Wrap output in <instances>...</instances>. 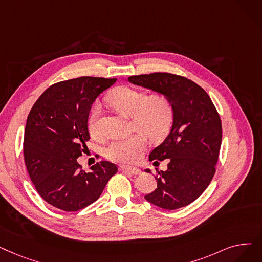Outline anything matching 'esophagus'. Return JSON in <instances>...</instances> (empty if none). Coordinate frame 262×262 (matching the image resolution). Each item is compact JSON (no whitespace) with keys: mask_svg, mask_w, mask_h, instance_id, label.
Returning a JSON list of instances; mask_svg holds the SVG:
<instances>
[{"mask_svg":"<svg viewBox=\"0 0 262 262\" xmlns=\"http://www.w3.org/2000/svg\"><path fill=\"white\" fill-rule=\"evenodd\" d=\"M120 170L122 172H126L130 174H139L140 170L136 167H129V166H120Z\"/></svg>","mask_w":262,"mask_h":262,"instance_id":"obj_1","label":"esophagus"}]
</instances>
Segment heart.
<instances>
[{
	"label": "heart",
	"mask_w": 262,
	"mask_h": 262,
	"mask_svg": "<svg viewBox=\"0 0 262 262\" xmlns=\"http://www.w3.org/2000/svg\"><path fill=\"white\" fill-rule=\"evenodd\" d=\"M107 103L113 109L130 117L133 128L141 132L135 133L127 138L111 141L105 151L106 156L111 161L135 162L145 147V135L152 141H161L172 126L173 106L166 95L155 94L147 97L142 91L119 86L107 96ZM98 117L99 107L95 106L89 119V129L93 135L98 133Z\"/></svg>",
	"instance_id": "b5f03b06"
}]
</instances>
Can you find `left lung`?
Returning a JSON list of instances; mask_svg holds the SVG:
<instances>
[{"instance_id":"obj_1","label":"left lung","mask_w":262,"mask_h":262,"mask_svg":"<svg viewBox=\"0 0 262 262\" xmlns=\"http://www.w3.org/2000/svg\"><path fill=\"white\" fill-rule=\"evenodd\" d=\"M128 81L166 95L174 111L171 129L149 155L154 163L167 161V170L157 171V188L144 198L165 210L186 207L214 177L222 144L219 113L206 91L185 77L154 73L128 77Z\"/></svg>"}]
</instances>
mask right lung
Instances as JSON below:
<instances>
[{
	"instance_id": "add662e5",
	"label": "right lung",
	"mask_w": 262,
	"mask_h": 262,
	"mask_svg": "<svg viewBox=\"0 0 262 262\" xmlns=\"http://www.w3.org/2000/svg\"><path fill=\"white\" fill-rule=\"evenodd\" d=\"M117 79L79 77L55 83L32 107L25 129L24 154L31 181L40 197L66 212L96 201L115 164L103 161L85 172L77 158L90 139L89 113L96 97Z\"/></svg>"
}]
</instances>
